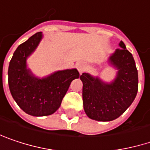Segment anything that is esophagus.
<instances>
[{
	"label": "esophagus",
	"instance_id": "34e87169",
	"mask_svg": "<svg viewBox=\"0 0 150 150\" xmlns=\"http://www.w3.org/2000/svg\"><path fill=\"white\" fill-rule=\"evenodd\" d=\"M77 69H78V71L80 72V74H82L84 71H85V69H86V66H85V64H84L83 63H78L77 64Z\"/></svg>",
	"mask_w": 150,
	"mask_h": 150
}]
</instances>
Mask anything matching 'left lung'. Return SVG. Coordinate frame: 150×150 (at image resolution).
<instances>
[{
  "instance_id": "8db88e82",
  "label": "left lung",
  "mask_w": 150,
  "mask_h": 150,
  "mask_svg": "<svg viewBox=\"0 0 150 150\" xmlns=\"http://www.w3.org/2000/svg\"><path fill=\"white\" fill-rule=\"evenodd\" d=\"M109 58L111 65L118 72L115 79L105 83L98 77L87 73L80 76L82 83L83 107L86 115L98 121L117 119L136 98L138 89V75L132 54L124 42Z\"/></svg>"
}]
</instances>
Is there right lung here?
I'll return each instance as SVG.
<instances>
[{
    "label": "right lung",
    "mask_w": 150,
    "mask_h": 150,
    "mask_svg": "<svg viewBox=\"0 0 150 150\" xmlns=\"http://www.w3.org/2000/svg\"><path fill=\"white\" fill-rule=\"evenodd\" d=\"M42 33L38 32L18 47L8 67V85L18 105L33 116L50 115L60 107L69 85L79 78L76 69L59 70L37 78L27 69V57L38 47Z\"/></svg>",
    "instance_id": "add662e5"
}]
</instances>
